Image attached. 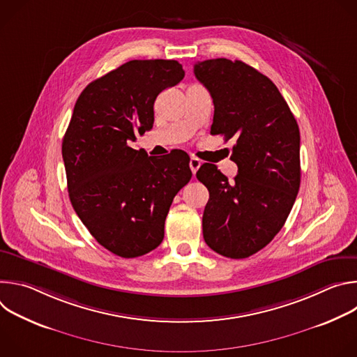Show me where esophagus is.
<instances>
[{"label":"esophagus","instance_id":"34e87169","mask_svg":"<svg viewBox=\"0 0 357 357\" xmlns=\"http://www.w3.org/2000/svg\"><path fill=\"white\" fill-rule=\"evenodd\" d=\"M200 161L197 160V158H190V161H189V167H190V171H192V174L195 175L196 174V171L199 169V167H200Z\"/></svg>","mask_w":357,"mask_h":357}]
</instances>
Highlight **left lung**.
<instances>
[{
	"instance_id": "1",
	"label": "left lung",
	"mask_w": 357,
	"mask_h": 357,
	"mask_svg": "<svg viewBox=\"0 0 357 357\" xmlns=\"http://www.w3.org/2000/svg\"><path fill=\"white\" fill-rule=\"evenodd\" d=\"M196 79L215 105L211 134L236 141L230 182L216 165L203 164L196 178L209 190L203 238L229 259L264 248L282 229L301 183L299 128L277 86L241 61L197 62Z\"/></svg>"
}]
</instances>
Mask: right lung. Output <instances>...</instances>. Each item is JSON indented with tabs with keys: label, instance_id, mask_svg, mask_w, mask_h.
Masks as SVG:
<instances>
[{
	"label": "right lung",
	"instance_id": "1",
	"mask_svg": "<svg viewBox=\"0 0 357 357\" xmlns=\"http://www.w3.org/2000/svg\"><path fill=\"white\" fill-rule=\"evenodd\" d=\"M185 76L176 61H130L86 86L62 142L72 206L98 244L134 259L164 240L175 195L190 181L189 155L128 146L154 124L157 96Z\"/></svg>",
	"mask_w": 357,
	"mask_h": 357
}]
</instances>
